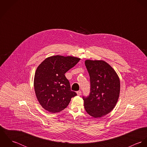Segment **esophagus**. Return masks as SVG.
<instances>
[{
	"label": "esophagus",
	"mask_w": 147,
	"mask_h": 147,
	"mask_svg": "<svg viewBox=\"0 0 147 147\" xmlns=\"http://www.w3.org/2000/svg\"><path fill=\"white\" fill-rule=\"evenodd\" d=\"M77 94L78 96H80L82 94V91L81 90H79L77 92Z\"/></svg>",
	"instance_id": "obj_1"
}]
</instances>
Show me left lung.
I'll list each match as a JSON object with an SVG mask.
<instances>
[{
	"label": "left lung",
	"instance_id": "1",
	"mask_svg": "<svg viewBox=\"0 0 147 147\" xmlns=\"http://www.w3.org/2000/svg\"><path fill=\"white\" fill-rule=\"evenodd\" d=\"M90 76V90L83 96L86 111L94 118L109 113L115 107L120 92L119 79L114 69L103 61L85 62Z\"/></svg>",
	"mask_w": 147,
	"mask_h": 147
}]
</instances>
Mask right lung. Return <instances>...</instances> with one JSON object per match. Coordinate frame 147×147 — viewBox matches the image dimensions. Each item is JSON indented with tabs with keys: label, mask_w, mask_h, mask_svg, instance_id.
Listing matches in <instances>:
<instances>
[{
	"label": "right lung",
	"mask_w": 147,
	"mask_h": 147,
	"mask_svg": "<svg viewBox=\"0 0 147 147\" xmlns=\"http://www.w3.org/2000/svg\"><path fill=\"white\" fill-rule=\"evenodd\" d=\"M80 60L74 57L53 56L37 67L34 87L37 100L45 110L53 113L60 112L68 105L71 98L77 95L71 90L64 74Z\"/></svg>",
	"instance_id": "obj_1"
}]
</instances>
